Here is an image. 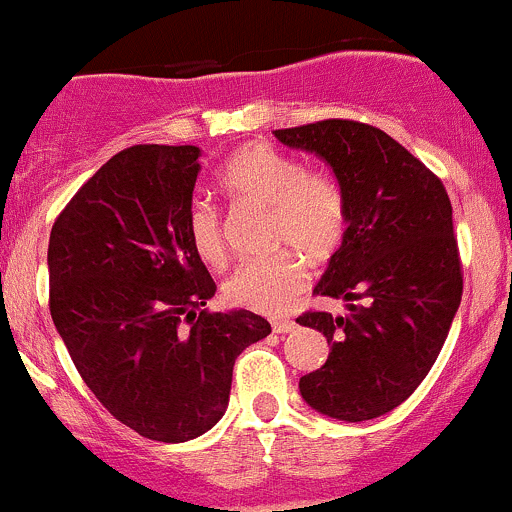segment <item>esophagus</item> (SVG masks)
Masks as SVG:
<instances>
[{"instance_id":"1","label":"esophagus","mask_w":512,"mask_h":512,"mask_svg":"<svg viewBox=\"0 0 512 512\" xmlns=\"http://www.w3.org/2000/svg\"><path fill=\"white\" fill-rule=\"evenodd\" d=\"M271 328H273V333L288 335V333H293V330H295V323H293V320H273Z\"/></svg>"}]
</instances>
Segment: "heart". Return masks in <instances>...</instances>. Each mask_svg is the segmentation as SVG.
I'll return each mask as SVG.
<instances>
[{
	"mask_svg": "<svg viewBox=\"0 0 512 512\" xmlns=\"http://www.w3.org/2000/svg\"><path fill=\"white\" fill-rule=\"evenodd\" d=\"M219 187L234 202L271 212V241L278 249H295L313 263H325L342 246L347 202L340 182L323 170H305L303 162L266 142L239 147L221 167ZM187 236L204 263H224V231L212 204L197 202L189 207ZM299 254L281 251L244 263L226 278V303L261 315L288 313L310 281Z\"/></svg>",
	"mask_w": 512,
	"mask_h": 512,
	"instance_id": "heart-1",
	"label": "heart"
}]
</instances>
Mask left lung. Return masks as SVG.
<instances>
[{
    "mask_svg": "<svg viewBox=\"0 0 512 512\" xmlns=\"http://www.w3.org/2000/svg\"><path fill=\"white\" fill-rule=\"evenodd\" d=\"M273 135L328 162L347 202L345 239L315 286L345 300L347 315L310 310L298 318L330 345L325 365L300 377V394L333 419H377L429 374L461 305L449 194L372 125L333 118Z\"/></svg>",
    "mask_w": 512,
    "mask_h": 512,
    "instance_id": "1",
    "label": "left lung"
}]
</instances>
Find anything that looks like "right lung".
I'll return each mask as SVG.
<instances>
[{"label":"right lung","mask_w":512,"mask_h":512,"mask_svg":"<svg viewBox=\"0 0 512 512\" xmlns=\"http://www.w3.org/2000/svg\"><path fill=\"white\" fill-rule=\"evenodd\" d=\"M199 147L135 145L73 194L49 239V308L83 382L120 424L182 444L224 416L241 352L271 333L217 293L187 236Z\"/></svg>","instance_id":"1"}]
</instances>
